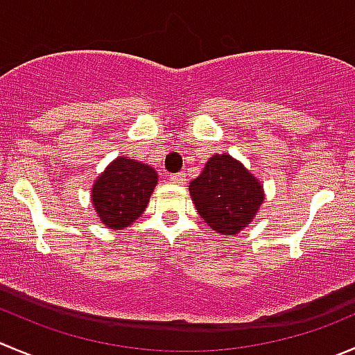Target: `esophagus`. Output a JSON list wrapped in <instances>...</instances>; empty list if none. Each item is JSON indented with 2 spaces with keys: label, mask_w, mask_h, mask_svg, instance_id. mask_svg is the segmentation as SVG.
Listing matches in <instances>:
<instances>
[{
  "label": "esophagus",
  "mask_w": 355,
  "mask_h": 355,
  "mask_svg": "<svg viewBox=\"0 0 355 355\" xmlns=\"http://www.w3.org/2000/svg\"><path fill=\"white\" fill-rule=\"evenodd\" d=\"M170 182H171V184L184 185V184H185V175H184V173H175V175H170Z\"/></svg>",
  "instance_id": "1"
}]
</instances>
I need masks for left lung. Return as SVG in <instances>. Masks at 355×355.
<instances>
[{"mask_svg": "<svg viewBox=\"0 0 355 355\" xmlns=\"http://www.w3.org/2000/svg\"><path fill=\"white\" fill-rule=\"evenodd\" d=\"M192 202L206 225L236 236L257 216L265 191L261 182L230 154H213L189 185Z\"/></svg>", "mask_w": 355, "mask_h": 355, "instance_id": "left-lung-1", "label": "left lung"}]
</instances>
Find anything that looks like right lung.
I'll list each match as a JSON object with an SVG mask.
<instances>
[{"label":"right lung","instance_id":"1","mask_svg":"<svg viewBox=\"0 0 355 355\" xmlns=\"http://www.w3.org/2000/svg\"><path fill=\"white\" fill-rule=\"evenodd\" d=\"M156 185L153 166L118 156L92 185V206L107 229L121 230L146 211Z\"/></svg>","mask_w":355,"mask_h":355}]
</instances>
